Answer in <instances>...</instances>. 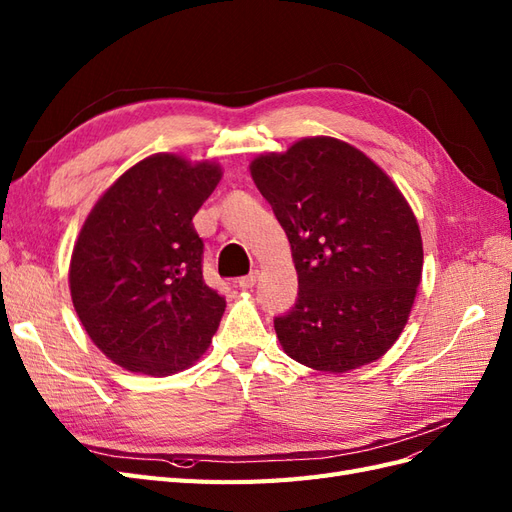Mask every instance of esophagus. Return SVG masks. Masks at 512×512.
Listing matches in <instances>:
<instances>
[{
    "label": "esophagus",
    "mask_w": 512,
    "mask_h": 512,
    "mask_svg": "<svg viewBox=\"0 0 512 512\" xmlns=\"http://www.w3.org/2000/svg\"><path fill=\"white\" fill-rule=\"evenodd\" d=\"M258 271H252L250 275H245V277H241L239 280V288H243V290H247V288H252L256 282H258Z\"/></svg>",
    "instance_id": "1"
}]
</instances>
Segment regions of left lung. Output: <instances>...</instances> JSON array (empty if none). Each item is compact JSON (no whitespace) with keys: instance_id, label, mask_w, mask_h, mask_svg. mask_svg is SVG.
<instances>
[{"instance_id":"obj_1","label":"left lung","mask_w":512,"mask_h":512,"mask_svg":"<svg viewBox=\"0 0 512 512\" xmlns=\"http://www.w3.org/2000/svg\"><path fill=\"white\" fill-rule=\"evenodd\" d=\"M250 170L299 275L297 303L273 320L286 354L329 374L378 361L421 284V230L404 194L363 151L331 136L258 156Z\"/></svg>"}]
</instances>
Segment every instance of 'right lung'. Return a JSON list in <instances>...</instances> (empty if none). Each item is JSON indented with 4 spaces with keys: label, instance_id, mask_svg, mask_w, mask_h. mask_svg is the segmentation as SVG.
Segmentation results:
<instances>
[{
    "label": "right lung",
    "instance_id": "add662e5",
    "mask_svg": "<svg viewBox=\"0 0 512 512\" xmlns=\"http://www.w3.org/2000/svg\"><path fill=\"white\" fill-rule=\"evenodd\" d=\"M222 179L211 162L156 153L126 170L91 209L70 260V294L108 359L170 376L205 354L226 301L205 284L192 218Z\"/></svg>",
    "mask_w": 512,
    "mask_h": 512
}]
</instances>
